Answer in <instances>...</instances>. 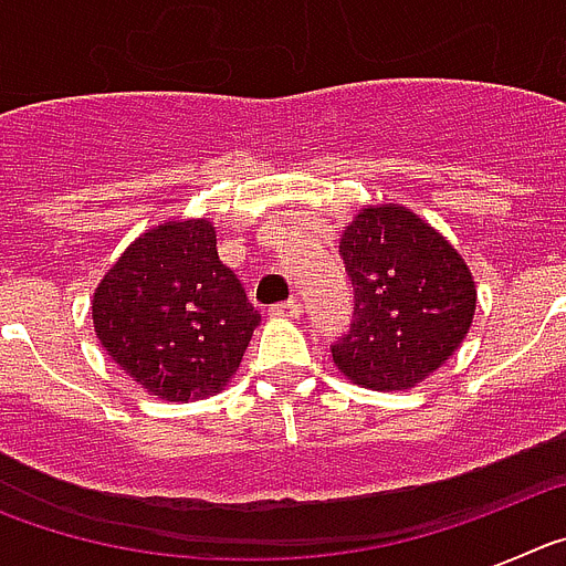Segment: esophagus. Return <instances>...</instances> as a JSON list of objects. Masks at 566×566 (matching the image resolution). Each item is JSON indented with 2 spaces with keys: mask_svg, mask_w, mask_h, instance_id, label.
<instances>
[{
  "mask_svg": "<svg viewBox=\"0 0 566 566\" xmlns=\"http://www.w3.org/2000/svg\"><path fill=\"white\" fill-rule=\"evenodd\" d=\"M272 314L274 317H300V300H283V303H277V306H272Z\"/></svg>",
  "mask_w": 566,
  "mask_h": 566,
  "instance_id": "obj_1",
  "label": "esophagus"
}]
</instances>
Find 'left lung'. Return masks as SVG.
<instances>
[{
  "mask_svg": "<svg viewBox=\"0 0 566 566\" xmlns=\"http://www.w3.org/2000/svg\"><path fill=\"white\" fill-rule=\"evenodd\" d=\"M354 319L332 345L352 382L408 391L468 337L476 286L462 254L399 203L359 209L339 240Z\"/></svg>",
  "mask_w": 566,
  "mask_h": 566,
  "instance_id": "left-lung-1",
  "label": "left lung"
}]
</instances>
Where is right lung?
<instances>
[{"instance_id":"1","label":"right lung","mask_w":566,"mask_h":566,"mask_svg":"<svg viewBox=\"0 0 566 566\" xmlns=\"http://www.w3.org/2000/svg\"><path fill=\"white\" fill-rule=\"evenodd\" d=\"M260 314L218 258L207 218L135 238L93 294L104 352L153 397H212L238 371Z\"/></svg>"}]
</instances>
